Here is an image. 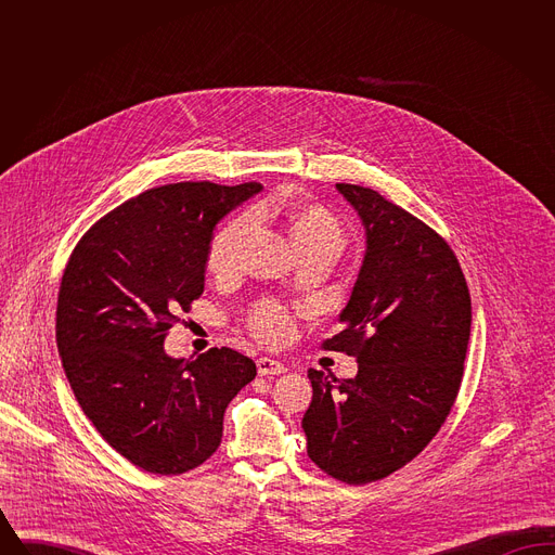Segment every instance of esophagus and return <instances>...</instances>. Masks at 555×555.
Returning <instances> with one entry per match:
<instances>
[{"instance_id": "1", "label": "esophagus", "mask_w": 555, "mask_h": 555, "mask_svg": "<svg viewBox=\"0 0 555 555\" xmlns=\"http://www.w3.org/2000/svg\"><path fill=\"white\" fill-rule=\"evenodd\" d=\"M287 372L285 364H281L279 360H272V358H260L258 360V374L260 376H270V374H283Z\"/></svg>"}]
</instances>
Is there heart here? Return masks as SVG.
Here are the masks:
<instances>
[{"label": "heart", "instance_id": "1", "mask_svg": "<svg viewBox=\"0 0 555 555\" xmlns=\"http://www.w3.org/2000/svg\"><path fill=\"white\" fill-rule=\"evenodd\" d=\"M251 222H272L279 224L287 235L295 249L301 254L312 247H326L337 251L344 243V224L337 214L322 204H312L304 199H262L247 216L220 227L206 254L208 272L216 279L235 276L243 260V247L249 235ZM251 335L266 345L285 344L293 335V318L276 301H260L249 314Z\"/></svg>", "mask_w": 555, "mask_h": 555}]
</instances>
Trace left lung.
Instances as JSON below:
<instances>
[{
    "label": "left lung",
    "instance_id": "8db88e82",
    "mask_svg": "<svg viewBox=\"0 0 555 555\" xmlns=\"http://www.w3.org/2000/svg\"><path fill=\"white\" fill-rule=\"evenodd\" d=\"M366 229V256L344 331L326 351L358 360L356 378L308 370L314 397L301 426L320 470L369 485L412 462L455 403L473 306L448 241L369 186L337 183Z\"/></svg>",
    "mask_w": 555,
    "mask_h": 555
}]
</instances>
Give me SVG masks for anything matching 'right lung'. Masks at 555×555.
<instances>
[{"label": "right lung", "instance_id": "right-lung-1", "mask_svg": "<svg viewBox=\"0 0 555 555\" xmlns=\"http://www.w3.org/2000/svg\"><path fill=\"white\" fill-rule=\"evenodd\" d=\"M260 189H147L100 218L64 268L55 344L66 378L98 433L145 473L204 464L220 446L227 405L258 374L231 347L175 360L162 345L204 293L216 222Z\"/></svg>", "mask_w": 555, "mask_h": 555}]
</instances>
